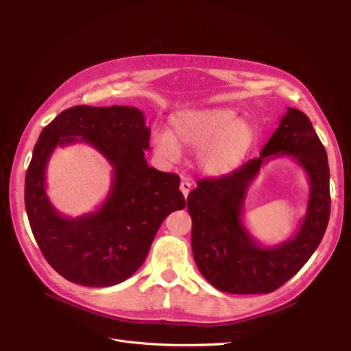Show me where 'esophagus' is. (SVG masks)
Listing matches in <instances>:
<instances>
[{"label": "esophagus", "instance_id": "obj_1", "mask_svg": "<svg viewBox=\"0 0 351 351\" xmlns=\"http://www.w3.org/2000/svg\"><path fill=\"white\" fill-rule=\"evenodd\" d=\"M190 189H192V183L187 182V180H183L182 184H180V190H182V193L184 197H187V195L190 193Z\"/></svg>", "mask_w": 351, "mask_h": 351}]
</instances>
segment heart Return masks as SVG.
<instances>
[{
    "mask_svg": "<svg viewBox=\"0 0 351 351\" xmlns=\"http://www.w3.org/2000/svg\"><path fill=\"white\" fill-rule=\"evenodd\" d=\"M258 133L247 120L239 119L231 108H204L176 114L169 130L152 137L154 154L162 161L173 162L182 146L197 151L199 169L209 177L234 173L246 161L256 145Z\"/></svg>",
    "mask_w": 351,
    "mask_h": 351,
    "instance_id": "b5f03b06",
    "label": "heart"
}]
</instances>
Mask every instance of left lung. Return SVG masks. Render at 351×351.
I'll return each instance as SVG.
<instances>
[{"label":"left lung","instance_id":"8db88e82","mask_svg":"<svg viewBox=\"0 0 351 351\" xmlns=\"http://www.w3.org/2000/svg\"><path fill=\"white\" fill-rule=\"evenodd\" d=\"M282 156L293 157L305 169L310 200L296 234L275 247H263L243 226V202L261 165ZM187 209L193 222V258L209 284L231 294L280 289L319 246L331 214L328 156L307 115L287 108L261 156L228 176L200 180L187 196Z\"/></svg>","mask_w":351,"mask_h":351}]
</instances>
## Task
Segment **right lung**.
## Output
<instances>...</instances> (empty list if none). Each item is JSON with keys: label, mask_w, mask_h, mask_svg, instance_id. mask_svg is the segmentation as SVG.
I'll list each match as a JSON object with an SVG mask.
<instances>
[{"label": "right lung", "mask_w": 351, "mask_h": 351, "mask_svg": "<svg viewBox=\"0 0 351 351\" xmlns=\"http://www.w3.org/2000/svg\"><path fill=\"white\" fill-rule=\"evenodd\" d=\"M151 129L134 107L77 105L40 132L25 180L29 224L48 263L86 287H111L142 267L162 221L186 206L180 177L145 159ZM89 143L113 167L101 206L77 219L61 216L46 193V165L57 145Z\"/></svg>", "instance_id": "right-lung-1"}]
</instances>
